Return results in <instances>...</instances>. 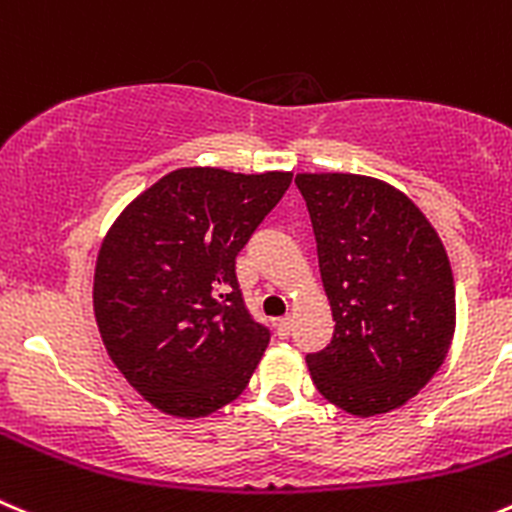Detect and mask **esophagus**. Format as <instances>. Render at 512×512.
Segmentation results:
<instances>
[{"mask_svg":"<svg viewBox=\"0 0 512 512\" xmlns=\"http://www.w3.org/2000/svg\"><path fill=\"white\" fill-rule=\"evenodd\" d=\"M276 334H279V339H289V334H291V316H286V319L276 321Z\"/></svg>","mask_w":512,"mask_h":512,"instance_id":"esophagus-1","label":"esophagus"}]
</instances>
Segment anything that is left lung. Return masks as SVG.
I'll use <instances>...</instances> for the list:
<instances>
[{
	"label": "left lung",
	"mask_w": 512,
	"mask_h": 512,
	"mask_svg": "<svg viewBox=\"0 0 512 512\" xmlns=\"http://www.w3.org/2000/svg\"><path fill=\"white\" fill-rule=\"evenodd\" d=\"M316 236L332 344L309 354L321 397L357 417L407 405L455 337L445 243L407 193L357 173H296Z\"/></svg>",
	"instance_id": "1"
}]
</instances>
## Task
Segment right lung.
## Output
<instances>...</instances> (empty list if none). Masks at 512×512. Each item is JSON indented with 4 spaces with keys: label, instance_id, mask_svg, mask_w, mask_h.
Returning <instances> with one entry per match:
<instances>
[{
    "label": "right lung",
    "instance_id": "1",
    "mask_svg": "<svg viewBox=\"0 0 512 512\" xmlns=\"http://www.w3.org/2000/svg\"><path fill=\"white\" fill-rule=\"evenodd\" d=\"M289 183V170H170L102 238L92 281L102 344L163 415H211L259 367L269 329L243 306L236 256Z\"/></svg>",
    "mask_w": 512,
    "mask_h": 512
}]
</instances>
